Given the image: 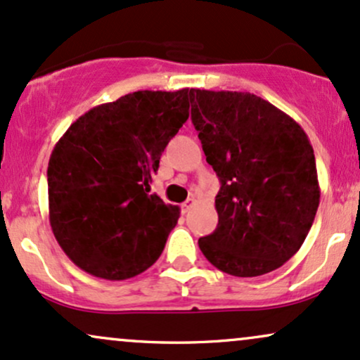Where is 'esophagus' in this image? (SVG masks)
<instances>
[{"mask_svg": "<svg viewBox=\"0 0 360 360\" xmlns=\"http://www.w3.org/2000/svg\"><path fill=\"white\" fill-rule=\"evenodd\" d=\"M194 205V200L193 198H189V200H186L183 205H181V208H183V213H188L189 210H191V206Z\"/></svg>", "mask_w": 360, "mask_h": 360, "instance_id": "obj_1", "label": "esophagus"}]
</instances>
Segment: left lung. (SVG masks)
<instances>
[{
    "label": "left lung",
    "instance_id": "left-lung-1",
    "mask_svg": "<svg viewBox=\"0 0 360 360\" xmlns=\"http://www.w3.org/2000/svg\"><path fill=\"white\" fill-rule=\"evenodd\" d=\"M191 120L206 162L220 177L217 230L198 240L217 269L255 278L289 260L320 205L308 135L252 93L194 89Z\"/></svg>",
    "mask_w": 360,
    "mask_h": 360
}]
</instances>
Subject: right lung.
I'll list each match as a JSON object with an SVG mask.
<instances>
[{
    "label": "right lung",
    "instance_id": "1",
    "mask_svg": "<svg viewBox=\"0 0 360 360\" xmlns=\"http://www.w3.org/2000/svg\"><path fill=\"white\" fill-rule=\"evenodd\" d=\"M194 89L135 91L86 111L49 160V220L69 259L122 281L159 259L179 208L150 194L164 148L189 117Z\"/></svg>",
    "mask_w": 360,
    "mask_h": 360
}]
</instances>
